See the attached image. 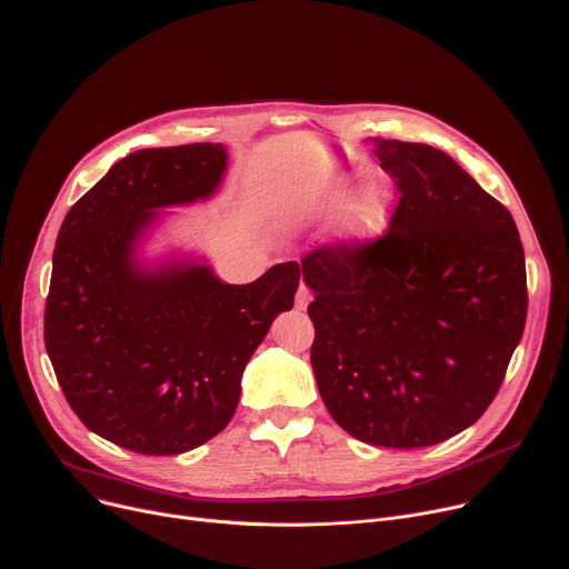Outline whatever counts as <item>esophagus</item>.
<instances>
[{
  "label": "esophagus",
  "mask_w": 569,
  "mask_h": 569,
  "mask_svg": "<svg viewBox=\"0 0 569 569\" xmlns=\"http://www.w3.org/2000/svg\"><path fill=\"white\" fill-rule=\"evenodd\" d=\"M311 299H313L311 290H308V288L301 283L299 290H297V295H295V308H297V311H306V306L311 303Z\"/></svg>",
  "instance_id": "obj_1"
}]
</instances>
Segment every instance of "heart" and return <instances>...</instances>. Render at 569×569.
I'll use <instances>...</instances> for the list:
<instances>
[{
    "label": "heart",
    "mask_w": 569,
    "mask_h": 569,
    "mask_svg": "<svg viewBox=\"0 0 569 569\" xmlns=\"http://www.w3.org/2000/svg\"><path fill=\"white\" fill-rule=\"evenodd\" d=\"M390 213V194L383 188L368 190L360 197L347 213V231L356 238H372L377 236Z\"/></svg>",
    "instance_id": "heart-1"
}]
</instances>
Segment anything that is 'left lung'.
Listing matches in <instances>:
<instances>
[{"mask_svg":"<svg viewBox=\"0 0 569 569\" xmlns=\"http://www.w3.org/2000/svg\"><path fill=\"white\" fill-rule=\"evenodd\" d=\"M399 190L383 236L308 251L311 366L331 418L377 447L438 445L492 403L527 322L522 240L445 151L375 140Z\"/></svg>","mask_w":569,"mask_h":569,"instance_id":"obj_1","label":"left lung"}]
</instances>
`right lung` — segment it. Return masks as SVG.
I'll return each instance as SVG.
<instances>
[{
    "label": "right lung",
    "mask_w": 569,
    "mask_h": 569,
    "mask_svg": "<svg viewBox=\"0 0 569 569\" xmlns=\"http://www.w3.org/2000/svg\"><path fill=\"white\" fill-rule=\"evenodd\" d=\"M224 170L220 142L133 151L72 206L57 238L51 368L79 420L136 453H183L218 436L251 353L295 303V261L244 286L186 258L138 261L159 209L211 197Z\"/></svg>",
    "instance_id": "obj_1"
}]
</instances>
